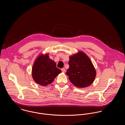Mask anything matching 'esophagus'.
I'll return each mask as SVG.
<instances>
[{"label": "esophagus", "instance_id": "obj_1", "mask_svg": "<svg viewBox=\"0 0 125 125\" xmlns=\"http://www.w3.org/2000/svg\"><path fill=\"white\" fill-rule=\"evenodd\" d=\"M61 71L62 72H63V73H65V68H62L61 69Z\"/></svg>", "mask_w": 125, "mask_h": 125}]
</instances>
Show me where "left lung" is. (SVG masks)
<instances>
[{"instance_id":"left-lung-1","label":"left lung","mask_w":125,"mask_h":125,"mask_svg":"<svg viewBox=\"0 0 125 125\" xmlns=\"http://www.w3.org/2000/svg\"><path fill=\"white\" fill-rule=\"evenodd\" d=\"M66 74L70 82L79 88L89 86L95 80V68L89 57L83 52L71 56Z\"/></svg>"}]
</instances>
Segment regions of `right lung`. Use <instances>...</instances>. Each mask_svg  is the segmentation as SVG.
<instances>
[{"instance_id": "1", "label": "right lung", "mask_w": 125, "mask_h": 125, "mask_svg": "<svg viewBox=\"0 0 125 125\" xmlns=\"http://www.w3.org/2000/svg\"><path fill=\"white\" fill-rule=\"evenodd\" d=\"M61 73L56 67V63L50 59L48 53L39 55L36 59L32 69V76L36 83L47 86L53 81Z\"/></svg>"}]
</instances>
